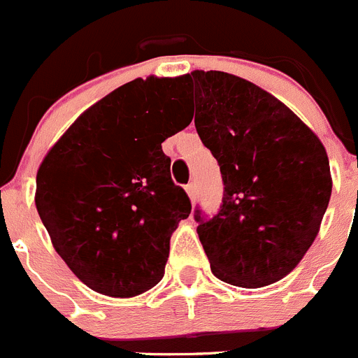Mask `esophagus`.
Wrapping results in <instances>:
<instances>
[{"label": "esophagus", "mask_w": 358, "mask_h": 358, "mask_svg": "<svg viewBox=\"0 0 358 358\" xmlns=\"http://www.w3.org/2000/svg\"><path fill=\"white\" fill-rule=\"evenodd\" d=\"M186 194H188V197L192 199V201H195V195H197V192H195V185H194V182H189V185H186Z\"/></svg>", "instance_id": "esophagus-1"}]
</instances>
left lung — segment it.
<instances>
[{
  "label": "left lung",
  "mask_w": 358,
  "mask_h": 358,
  "mask_svg": "<svg viewBox=\"0 0 358 358\" xmlns=\"http://www.w3.org/2000/svg\"><path fill=\"white\" fill-rule=\"evenodd\" d=\"M195 129L218 161L220 211L197 233L218 280L243 289L285 278L314 243L331 195L327 148L276 96L224 71L186 77Z\"/></svg>",
  "instance_id": "left-lung-1"
}]
</instances>
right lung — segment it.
<instances>
[{
	"mask_svg": "<svg viewBox=\"0 0 358 358\" xmlns=\"http://www.w3.org/2000/svg\"><path fill=\"white\" fill-rule=\"evenodd\" d=\"M188 78L123 84L84 110L37 170L36 206L53 248L91 290L134 297L157 285L192 204L161 143L188 127Z\"/></svg>",
	"mask_w": 358,
	"mask_h": 358,
	"instance_id": "right-lung-1",
	"label": "right lung"
}]
</instances>
